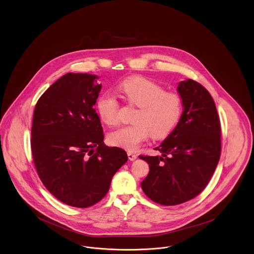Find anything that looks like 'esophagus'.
<instances>
[{
    "mask_svg": "<svg viewBox=\"0 0 254 254\" xmlns=\"http://www.w3.org/2000/svg\"><path fill=\"white\" fill-rule=\"evenodd\" d=\"M127 157H128V159L130 160V161H134V160H136L137 159V155L136 154H134V153L127 152Z\"/></svg>",
    "mask_w": 254,
    "mask_h": 254,
    "instance_id": "obj_1",
    "label": "esophagus"
}]
</instances>
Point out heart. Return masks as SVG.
<instances>
[{
    "instance_id": "heart-1",
    "label": "heart",
    "mask_w": 254,
    "mask_h": 254,
    "mask_svg": "<svg viewBox=\"0 0 254 254\" xmlns=\"http://www.w3.org/2000/svg\"><path fill=\"white\" fill-rule=\"evenodd\" d=\"M118 91L125 100L138 107L132 121L111 132L108 141L117 147L134 151L149 135L154 139L167 137L180 121L183 112L182 97L175 92L165 91L161 85L141 76L123 80ZM97 112L102 121L115 126L119 122L120 104L111 92H104L96 101Z\"/></svg>"
}]
</instances>
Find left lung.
I'll use <instances>...</instances> for the list:
<instances>
[{"label": "left lung", "instance_id": "8db88e82", "mask_svg": "<svg viewBox=\"0 0 254 254\" xmlns=\"http://www.w3.org/2000/svg\"><path fill=\"white\" fill-rule=\"evenodd\" d=\"M183 112L177 127L155 148L160 156H139L149 164L144 193L165 206L186 202L210 182L221 153V127L213 97L192 79L180 82Z\"/></svg>", "mask_w": 254, "mask_h": 254}]
</instances>
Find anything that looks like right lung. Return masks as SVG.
<instances>
[{
	"mask_svg": "<svg viewBox=\"0 0 254 254\" xmlns=\"http://www.w3.org/2000/svg\"><path fill=\"white\" fill-rule=\"evenodd\" d=\"M97 78L66 73L41 95L33 116L31 149L38 175L56 198L77 208L100 201L127 162L124 149L103 142L93 109L102 88Z\"/></svg>",
	"mask_w": 254,
	"mask_h": 254,
	"instance_id": "obj_1",
	"label": "right lung"
}]
</instances>
